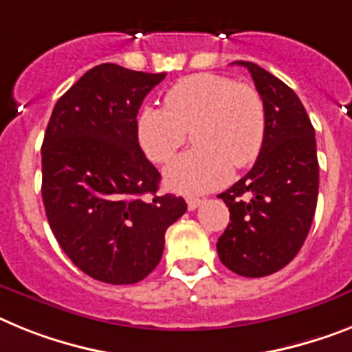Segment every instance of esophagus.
<instances>
[{
	"label": "esophagus",
	"mask_w": 352,
	"mask_h": 352,
	"mask_svg": "<svg viewBox=\"0 0 352 352\" xmlns=\"http://www.w3.org/2000/svg\"><path fill=\"white\" fill-rule=\"evenodd\" d=\"M186 202H188V209H190V211H195V209L199 208L200 204H202V200L195 199V197H188V199H186Z\"/></svg>",
	"instance_id": "obj_1"
}]
</instances>
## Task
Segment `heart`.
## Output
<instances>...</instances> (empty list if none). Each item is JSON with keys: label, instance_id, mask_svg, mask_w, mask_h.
I'll use <instances>...</instances> for the list:
<instances>
[{"label": "heart", "instance_id": "obj_1", "mask_svg": "<svg viewBox=\"0 0 352 352\" xmlns=\"http://www.w3.org/2000/svg\"><path fill=\"white\" fill-rule=\"evenodd\" d=\"M265 105L258 91L217 73H197L166 93V109L144 107L138 140L153 162L166 164L195 131L193 152L171 162L166 182L184 193H206L243 170L265 143Z\"/></svg>", "mask_w": 352, "mask_h": 352}]
</instances>
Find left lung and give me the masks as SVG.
I'll use <instances>...</instances> for the list:
<instances>
[{
    "label": "left lung",
    "mask_w": 352,
    "mask_h": 352,
    "mask_svg": "<svg viewBox=\"0 0 352 352\" xmlns=\"http://www.w3.org/2000/svg\"><path fill=\"white\" fill-rule=\"evenodd\" d=\"M249 69L265 105V143L252 170L220 193L231 223L218 238L220 261L245 277L281 270L302 247L318 197L315 129L299 96L254 62Z\"/></svg>",
    "instance_id": "8db88e82"
}]
</instances>
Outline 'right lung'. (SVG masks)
I'll use <instances>...</instances> for the list:
<instances>
[{
	"mask_svg": "<svg viewBox=\"0 0 352 352\" xmlns=\"http://www.w3.org/2000/svg\"><path fill=\"white\" fill-rule=\"evenodd\" d=\"M164 76L100 64L62 94L46 126V217L67 258L96 281L144 279L188 209L182 197L157 195L161 173L138 141L141 103Z\"/></svg>",
	"mask_w": 352,
	"mask_h": 352,
	"instance_id": "1",
	"label": "right lung"
}]
</instances>
